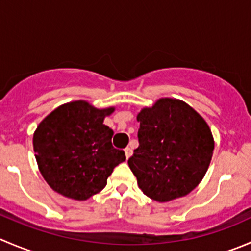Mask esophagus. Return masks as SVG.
<instances>
[{"label":"esophagus","instance_id":"1","mask_svg":"<svg viewBox=\"0 0 251 251\" xmlns=\"http://www.w3.org/2000/svg\"><path fill=\"white\" fill-rule=\"evenodd\" d=\"M125 155H126V158H127V159L131 157V155H132V150H131L130 147L125 148Z\"/></svg>","mask_w":251,"mask_h":251}]
</instances>
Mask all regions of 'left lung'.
<instances>
[{"label":"left lung","mask_w":251,"mask_h":251,"mask_svg":"<svg viewBox=\"0 0 251 251\" xmlns=\"http://www.w3.org/2000/svg\"><path fill=\"white\" fill-rule=\"evenodd\" d=\"M138 147L128 159L146 196L167 202L182 198L205 176L215 148L205 119L185 101L160 98L138 113Z\"/></svg>","instance_id":"8db88e82"}]
</instances>
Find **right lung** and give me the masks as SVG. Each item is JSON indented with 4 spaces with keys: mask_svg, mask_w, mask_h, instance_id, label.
<instances>
[{
    "mask_svg": "<svg viewBox=\"0 0 251 251\" xmlns=\"http://www.w3.org/2000/svg\"><path fill=\"white\" fill-rule=\"evenodd\" d=\"M114 110L76 100L39 124L33 136L35 159L53 191L83 201L105 187L114 168L126 159L125 152L111 145L114 131L103 124Z\"/></svg>",
    "mask_w": 251,
    "mask_h": 251,
    "instance_id": "add662e5",
    "label": "right lung"
}]
</instances>
